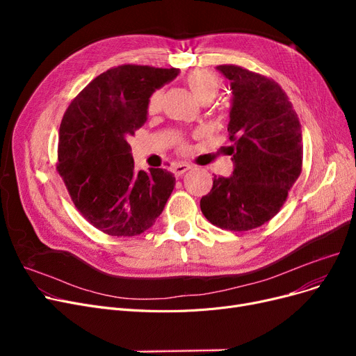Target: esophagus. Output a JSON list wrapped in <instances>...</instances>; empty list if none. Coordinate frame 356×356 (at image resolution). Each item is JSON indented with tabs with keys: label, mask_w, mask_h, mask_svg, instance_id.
<instances>
[{
	"label": "esophagus",
	"mask_w": 356,
	"mask_h": 356,
	"mask_svg": "<svg viewBox=\"0 0 356 356\" xmlns=\"http://www.w3.org/2000/svg\"><path fill=\"white\" fill-rule=\"evenodd\" d=\"M191 168V165L189 164H186V163H176V164H173L172 165V172L175 173V176H181L183 173H186Z\"/></svg>",
	"instance_id": "1"
}]
</instances>
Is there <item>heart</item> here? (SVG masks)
<instances>
[{
    "label": "heart",
    "mask_w": 356,
    "mask_h": 356,
    "mask_svg": "<svg viewBox=\"0 0 356 356\" xmlns=\"http://www.w3.org/2000/svg\"><path fill=\"white\" fill-rule=\"evenodd\" d=\"M186 85L189 86L192 95L202 104H209L213 101L220 90V82L215 73L204 70V69H195L188 73L186 76ZM163 93L161 90H156L148 99V112L154 114L161 106Z\"/></svg>",
    "instance_id": "1"
}]
</instances>
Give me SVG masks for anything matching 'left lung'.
Returning <instances> with one entry per match:
<instances>
[{
  "label": "left lung",
  "instance_id": "1",
  "mask_svg": "<svg viewBox=\"0 0 356 356\" xmlns=\"http://www.w3.org/2000/svg\"><path fill=\"white\" fill-rule=\"evenodd\" d=\"M216 69L231 82L228 133L234 141L229 177H213L200 209L215 227L250 231L283 207L302 172V125L277 82L235 65Z\"/></svg>",
  "mask_w": 356,
  "mask_h": 356
}]
</instances>
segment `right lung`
Masks as SVG:
<instances>
[{"label":"right lung","instance_id":"1","mask_svg":"<svg viewBox=\"0 0 356 356\" xmlns=\"http://www.w3.org/2000/svg\"><path fill=\"white\" fill-rule=\"evenodd\" d=\"M179 69L122 65L93 79L66 109L58 172L82 216L112 236L154 225L176 179L164 168L137 172L128 138L147 121L148 99Z\"/></svg>","mask_w":356,"mask_h":356}]
</instances>
